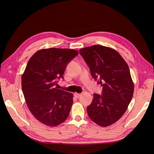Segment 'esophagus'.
I'll use <instances>...</instances> for the list:
<instances>
[{
  "label": "esophagus",
  "instance_id": "esophagus-1",
  "mask_svg": "<svg viewBox=\"0 0 154 154\" xmlns=\"http://www.w3.org/2000/svg\"><path fill=\"white\" fill-rule=\"evenodd\" d=\"M74 96H75L76 97H77V98H78V97H79L81 96V94H79V93H74Z\"/></svg>",
  "mask_w": 154,
  "mask_h": 154
}]
</instances>
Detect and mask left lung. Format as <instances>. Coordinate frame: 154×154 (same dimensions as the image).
<instances>
[{
	"label": "left lung",
	"instance_id": "obj_1",
	"mask_svg": "<svg viewBox=\"0 0 154 154\" xmlns=\"http://www.w3.org/2000/svg\"><path fill=\"white\" fill-rule=\"evenodd\" d=\"M91 75L103 87L101 95L94 94L87 107L91 119L101 127L118 121L127 110L134 94V83L127 63L118 52L94 45L80 49Z\"/></svg>",
	"mask_w": 154,
	"mask_h": 154
}]
</instances>
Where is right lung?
I'll use <instances>...</instances> for the list:
<instances>
[{
	"instance_id": "right-lung-1",
	"label": "right lung",
	"mask_w": 154,
	"mask_h": 154,
	"mask_svg": "<svg viewBox=\"0 0 154 154\" xmlns=\"http://www.w3.org/2000/svg\"><path fill=\"white\" fill-rule=\"evenodd\" d=\"M78 54L69 49H41L32 56L22 76V88L31 112L43 124L56 127L69 116L73 95L55 85L67 64Z\"/></svg>"
}]
</instances>
